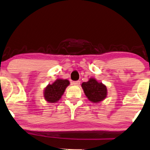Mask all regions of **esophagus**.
<instances>
[{
	"instance_id": "esophagus-1",
	"label": "esophagus",
	"mask_w": 150,
	"mask_h": 150,
	"mask_svg": "<svg viewBox=\"0 0 150 150\" xmlns=\"http://www.w3.org/2000/svg\"><path fill=\"white\" fill-rule=\"evenodd\" d=\"M72 84H74V85H79V84H80V80H77V81H73Z\"/></svg>"
}]
</instances>
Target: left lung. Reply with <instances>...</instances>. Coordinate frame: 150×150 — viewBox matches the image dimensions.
Instances as JSON below:
<instances>
[{
	"label": "left lung",
	"instance_id": "1",
	"mask_svg": "<svg viewBox=\"0 0 150 150\" xmlns=\"http://www.w3.org/2000/svg\"><path fill=\"white\" fill-rule=\"evenodd\" d=\"M82 88L88 100L93 103H99L107 97L106 86L93 78H91L88 82H83Z\"/></svg>",
	"mask_w": 150,
	"mask_h": 150
}]
</instances>
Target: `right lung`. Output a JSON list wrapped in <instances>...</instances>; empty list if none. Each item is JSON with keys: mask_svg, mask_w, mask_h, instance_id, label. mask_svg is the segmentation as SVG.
<instances>
[{"mask_svg": "<svg viewBox=\"0 0 150 150\" xmlns=\"http://www.w3.org/2000/svg\"><path fill=\"white\" fill-rule=\"evenodd\" d=\"M70 82L67 79H57L52 84H48L44 90L45 100L49 103H56L61 99Z\"/></svg>", "mask_w": 150, "mask_h": 150, "instance_id": "add662e5", "label": "right lung"}]
</instances>
